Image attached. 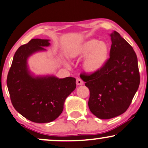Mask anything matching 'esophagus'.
<instances>
[{"mask_svg":"<svg viewBox=\"0 0 148 148\" xmlns=\"http://www.w3.org/2000/svg\"><path fill=\"white\" fill-rule=\"evenodd\" d=\"M83 84H84V82L81 78H76V84H77V85H82Z\"/></svg>","mask_w":148,"mask_h":148,"instance_id":"obj_1","label":"esophagus"}]
</instances>
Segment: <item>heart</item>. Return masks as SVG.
Masks as SVG:
<instances>
[{
	"instance_id": "b5f03b06",
	"label": "heart",
	"mask_w": 148,
	"mask_h": 148,
	"mask_svg": "<svg viewBox=\"0 0 148 148\" xmlns=\"http://www.w3.org/2000/svg\"><path fill=\"white\" fill-rule=\"evenodd\" d=\"M110 54L109 45L105 41L90 39L71 51L69 58L79 60L83 58L82 68L88 73L97 72L107 62Z\"/></svg>"
}]
</instances>
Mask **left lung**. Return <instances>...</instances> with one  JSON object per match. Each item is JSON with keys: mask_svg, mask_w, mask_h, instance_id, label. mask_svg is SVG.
<instances>
[{"mask_svg": "<svg viewBox=\"0 0 148 148\" xmlns=\"http://www.w3.org/2000/svg\"><path fill=\"white\" fill-rule=\"evenodd\" d=\"M110 58L101 70L80 74L90 90V111L100 119L123 114L131 105L140 83L137 55L133 47L114 31Z\"/></svg>", "mask_w": 148, "mask_h": 148, "instance_id": "left-lung-1", "label": "left lung"}]
</instances>
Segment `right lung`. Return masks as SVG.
Segmentation results:
<instances>
[{
  "mask_svg": "<svg viewBox=\"0 0 148 148\" xmlns=\"http://www.w3.org/2000/svg\"><path fill=\"white\" fill-rule=\"evenodd\" d=\"M49 40L34 38L16 51L7 78V84L13 107L21 115L37 123H50L62 114L65 100L76 88L73 77H34L27 66L29 56L45 51Z\"/></svg>",
  "mask_w": 148,
  "mask_h": 148,
  "instance_id": "add662e5",
  "label": "right lung"
}]
</instances>
